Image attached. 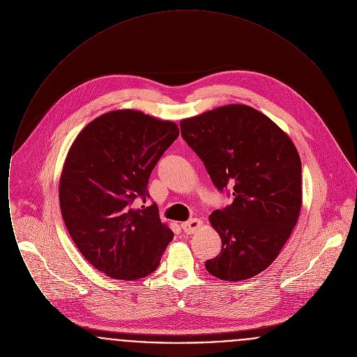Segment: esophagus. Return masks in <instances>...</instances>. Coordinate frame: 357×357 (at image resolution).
Listing matches in <instances>:
<instances>
[{
  "label": "esophagus",
  "instance_id": "34e87169",
  "mask_svg": "<svg viewBox=\"0 0 357 357\" xmlns=\"http://www.w3.org/2000/svg\"><path fill=\"white\" fill-rule=\"evenodd\" d=\"M201 226H202V221L198 220V218H192V220L183 222V223L181 225V227L183 229V231H185L186 234H192V233L198 231V230L201 229Z\"/></svg>",
  "mask_w": 357,
  "mask_h": 357
}]
</instances>
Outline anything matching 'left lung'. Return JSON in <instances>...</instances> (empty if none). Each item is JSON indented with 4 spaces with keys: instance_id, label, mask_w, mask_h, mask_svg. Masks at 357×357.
<instances>
[{
    "instance_id": "left-lung-1",
    "label": "left lung",
    "mask_w": 357,
    "mask_h": 357,
    "mask_svg": "<svg viewBox=\"0 0 357 357\" xmlns=\"http://www.w3.org/2000/svg\"><path fill=\"white\" fill-rule=\"evenodd\" d=\"M182 137L204 162L214 186L233 188V204L211 213L222 250L207 272L242 281L280 255L301 210V160L289 136L268 116L231 104L181 121Z\"/></svg>"
}]
</instances>
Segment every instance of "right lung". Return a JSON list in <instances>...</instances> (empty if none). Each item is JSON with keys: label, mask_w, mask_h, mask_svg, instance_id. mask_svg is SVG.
Segmentation results:
<instances>
[{"label": "right lung", "mask_w": 357, "mask_h": 357, "mask_svg": "<svg viewBox=\"0 0 357 357\" xmlns=\"http://www.w3.org/2000/svg\"><path fill=\"white\" fill-rule=\"evenodd\" d=\"M179 135L175 123L119 109L91 121L75 139L60 179L69 236L98 271L134 281L155 272L174 233L150 198L153 167Z\"/></svg>", "instance_id": "add662e5"}]
</instances>
